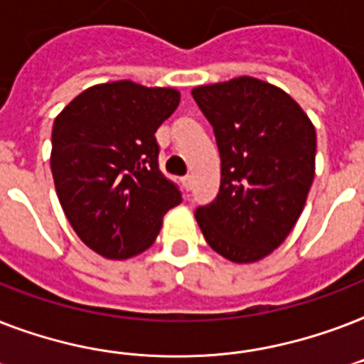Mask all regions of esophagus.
<instances>
[{"mask_svg":"<svg viewBox=\"0 0 364 364\" xmlns=\"http://www.w3.org/2000/svg\"><path fill=\"white\" fill-rule=\"evenodd\" d=\"M181 185H183V188H185V191H187V193H188V191L193 188V177H191V176L183 177Z\"/></svg>","mask_w":364,"mask_h":364,"instance_id":"1","label":"esophagus"}]
</instances>
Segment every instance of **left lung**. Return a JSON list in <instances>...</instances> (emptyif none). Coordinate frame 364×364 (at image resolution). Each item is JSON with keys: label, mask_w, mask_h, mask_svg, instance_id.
Returning <instances> with one entry per match:
<instances>
[{"label": "left lung", "mask_w": 364, "mask_h": 364, "mask_svg": "<svg viewBox=\"0 0 364 364\" xmlns=\"http://www.w3.org/2000/svg\"><path fill=\"white\" fill-rule=\"evenodd\" d=\"M221 154L217 198L194 211L205 242L247 264L279 247L316 176V128L285 90L255 77L193 88Z\"/></svg>", "instance_id": "1"}]
</instances>
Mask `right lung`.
Returning <instances> with one entry per match:
<instances>
[{
	"label": "right lung",
	"mask_w": 364,
	"mask_h": 364,
	"mask_svg": "<svg viewBox=\"0 0 364 364\" xmlns=\"http://www.w3.org/2000/svg\"><path fill=\"white\" fill-rule=\"evenodd\" d=\"M176 88L113 81L82 90L53 124L50 170L85 245L111 260L153 245L179 188L159 170L154 132L177 109Z\"/></svg>",
	"instance_id": "1"
}]
</instances>
